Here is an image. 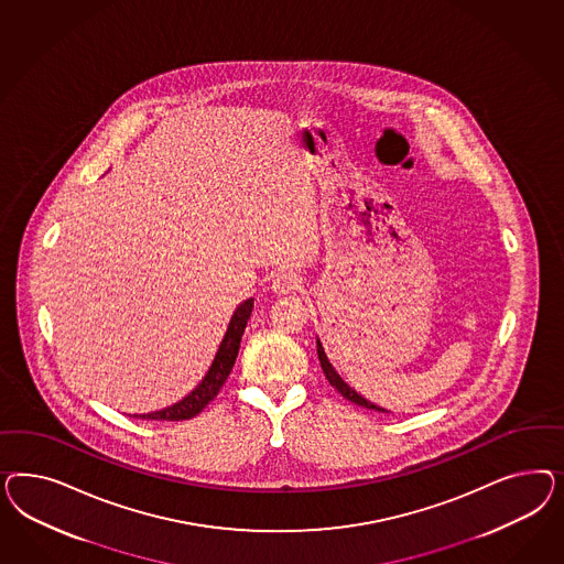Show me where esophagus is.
I'll return each mask as SVG.
<instances>
[{
	"label": "esophagus",
	"instance_id": "34e87169",
	"mask_svg": "<svg viewBox=\"0 0 564 564\" xmlns=\"http://www.w3.org/2000/svg\"><path fill=\"white\" fill-rule=\"evenodd\" d=\"M271 290L276 295H288V293L300 290V279L293 273L274 274Z\"/></svg>",
	"mask_w": 564,
	"mask_h": 564
}]
</instances>
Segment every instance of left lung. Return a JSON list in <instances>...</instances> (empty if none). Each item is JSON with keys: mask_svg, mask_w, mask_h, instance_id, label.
Returning a JSON list of instances; mask_svg holds the SVG:
<instances>
[{"mask_svg": "<svg viewBox=\"0 0 564 564\" xmlns=\"http://www.w3.org/2000/svg\"><path fill=\"white\" fill-rule=\"evenodd\" d=\"M316 345H318V359H321V366H323V372H325L326 380L339 391V393L347 399V401H351V403H356V405H361V408H366V410H375V411H387V410H380L378 405H375V403H370V401H366L361 394L356 393L351 387H347L345 382L341 380V376L337 375L335 370H333V366L328 364V359H326L325 356V349H323V345H321V341H316Z\"/></svg>", "mask_w": 564, "mask_h": 564, "instance_id": "left-lung-1", "label": "left lung"}]
</instances>
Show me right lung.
Segmentation results:
<instances>
[{
  "instance_id": "add662e5",
  "label": "right lung",
  "mask_w": 564,
  "mask_h": 564,
  "mask_svg": "<svg viewBox=\"0 0 564 564\" xmlns=\"http://www.w3.org/2000/svg\"><path fill=\"white\" fill-rule=\"evenodd\" d=\"M252 307H254V300H248L236 310L208 375L186 399H182L180 403L171 405L167 410L154 411V413L140 415V417L142 420H156V422L159 420L161 422H182V420H189V417H194V415H198L200 411L205 410L206 405L221 391L227 376L231 375V368H234L236 358H238L239 341H241V335H243V328H246V323L250 318Z\"/></svg>"
}]
</instances>
